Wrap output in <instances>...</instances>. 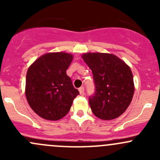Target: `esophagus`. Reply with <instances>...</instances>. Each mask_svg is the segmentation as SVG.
<instances>
[{"mask_svg":"<svg viewBox=\"0 0 160 160\" xmlns=\"http://www.w3.org/2000/svg\"><path fill=\"white\" fill-rule=\"evenodd\" d=\"M79 91H80V95H82V96H83V95H84L85 92H84V88H83V87H81V88H79Z\"/></svg>","mask_w":160,"mask_h":160,"instance_id":"esophagus-1","label":"esophagus"}]
</instances>
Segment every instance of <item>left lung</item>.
I'll return each instance as SVG.
<instances>
[{
  "label": "left lung",
  "instance_id": "8db88e82",
  "mask_svg": "<svg viewBox=\"0 0 160 160\" xmlns=\"http://www.w3.org/2000/svg\"><path fill=\"white\" fill-rule=\"evenodd\" d=\"M83 61L93 72L95 91L89 97L91 111L96 117L111 120L119 117L133 98V76L130 67L109 53H85Z\"/></svg>",
  "mask_w": 160,
  "mask_h": 160
}]
</instances>
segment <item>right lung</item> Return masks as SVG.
<instances>
[{"mask_svg": "<svg viewBox=\"0 0 160 160\" xmlns=\"http://www.w3.org/2000/svg\"><path fill=\"white\" fill-rule=\"evenodd\" d=\"M72 60V56L69 53H47L28 68L25 85L27 101L42 118L56 121L63 118L80 93L67 74Z\"/></svg>", "mask_w": 160, "mask_h": 160, "instance_id": "1", "label": "right lung"}]
</instances>
